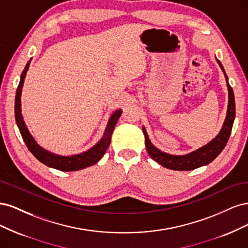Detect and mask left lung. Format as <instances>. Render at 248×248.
Returning a JSON list of instances; mask_svg holds the SVG:
<instances>
[{
  "label": "left lung",
  "mask_w": 248,
  "mask_h": 248,
  "mask_svg": "<svg viewBox=\"0 0 248 248\" xmlns=\"http://www.w3.org/2000/svg\"><path fill=\"white\" fill-rule=\"evenodd\" d=\"M217 63L219 64L221 70L224 73V77L227 79V86L229 91V104H228V111L227 117L224 120V123L221 130L217 134V137L214 138L211 141L208 142L207 145L202 147L196 151L191 153H188L186 155H171L164 153L160 151L159 149H157L155 146L152 145V142L150 141V139L148 137V133L145 129V127H142V132L145 134V144L147 151L156 162L161 164L162 167L174 170H190L198 169L200 167L206 166V164L213 161L217 156L220 154V152L226 147L227 142L229 140V138L231 136L232 123L235 120V114H236V108H235V96L232 89L229 84L228 77L224 71L223 67L220 63V61L217 60Z\"/></svg>",
  "instance_id": "8db88e82"
}]
</instances>
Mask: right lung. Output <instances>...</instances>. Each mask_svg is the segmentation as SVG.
Wrapping results in <instances>:
<instances>
[{
	"label": "right lung",
	"mask_w": 248,
	"mask_h": 248,
	"mask_svg": "<svg viewBox=\"0 0 248 248\" xmlns=\"http://www.w3.org/2000/svg\"><path fill=\"white\" fill-rule=\"evenodd\" d=\"M32 60V59H31ZM31 60L27 63L24 71H22L20 76V80L16 90V108H14V112H16V120L18 129L20 131V134L24 140L25 144L27 145L28 149L31 151V153L38 159L40 162H42L46 166L56 169L62 171H74V170H79L88 167H91L93 164L98 162L104 153L107 152V149L108 148L110 144V139L112 131H114L115 126L118 122V120L122 114L121 109H117L112 115L110 116L108 126L104 131V134L102 139L97 142V144L86 152H82L80 154L77 155H71V156H61L58 154H54L47 150L43 149L41 146L37 144V141L32 137V134L30 133L29 129L27 128V125L24 121V118L21 115V103H20V96H21V88L24 86V81L27 71L29 69L30 63H31Z\"/></svg>",
	"instance_id": "1"
}]
</instances>
